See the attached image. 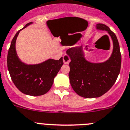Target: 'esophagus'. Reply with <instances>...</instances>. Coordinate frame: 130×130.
<instances>
[{
    "mask_svg": "<svg viewBox=\"0 0 130 130\" xmlns=\"http://www.w3.org/2000/svg\"><path fill=\"white\" fill-rule=\"evenodd\" d=\"M63 62L64 64H68L70 62V58L69 56H68L67 54H64L63 56Z\"/></svg>",
    "mask_w": 130,
    "mask_h": 130,
    "instance_id": "esophagus-1",
    "label": "esophagus"
}]
</instances>
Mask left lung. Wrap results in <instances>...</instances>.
<instances>
[{
  "label": "left lung",
  "mask_w": 130,
  "mask_h": 130,
  "mask_svg": "<svg viewBox=\"0 0 130 130\" xmlns=\"http://www.w3.org/2000/svg\"><path fill=\"white\" fill-rule=\"evenodd\" d=\"M99 30L106 31L113 42V51L109 59L102 63H92L84 57L82 46L67 50L71 59L69 78L76 93L85 98L99 97L115 84L121 67V54L118 39L114 32L103 24L96 25Z\"/></svg>",
  "instance_id": "8db88e82"
}]
</instances>
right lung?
Here are the masks:
<instances>
[{"instance_id": "obj_1", "label": "right lung", "mask_w": 130, "mask_h": 130, "mask_svg": "<svg viewBox=\"0 0 130 130\" xmlns=\"http://www.w3.org/2000/svg\"><path fill=\"white\" fill-rule=\"evenodd\" d=\"M31 24H27L23 29ZM23 29L16 33L11 42L7 56L8 69L12 82L22 93L31 96L44 95L51 88L54 78L64 64L62 57L33 65L22 62L15 51V41Z\"/></svg>"}]
</instances>
